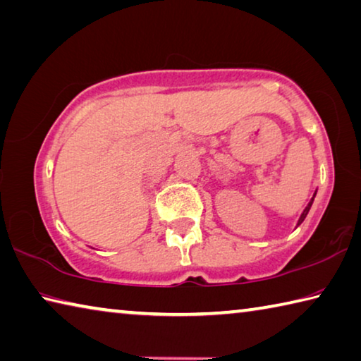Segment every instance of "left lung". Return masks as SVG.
<instances>
[{
  "label": "left lung",
  "mask_w": 361,
  "mask_h": 361,
  "mask_svg": "<svg viewBox=\"0 0 361 361\" xmlns=\"http://www.w3.org/2000/svg\"><path fill=\"white\" fill-rule=\"evenodd\" d=\"M314 197H316V194H314L312 195V199H311V202L310 203H307V207L303 209V213H301V216H300V219H298V224L297 226H300L301 224V222H303L305 221V218H306V214H307V212H310V208H311V205H312V202H314Z\"/></svg>",
  "instance_id": "8db88e82"
}]
</instances>
